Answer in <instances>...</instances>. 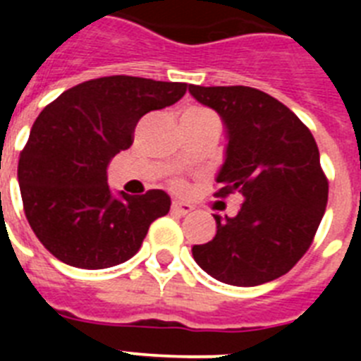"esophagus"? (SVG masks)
Wrapping results in <instances>:
<instances>
[{"label":"esophagus","mask_w":361,"mask_h":361,"mask_svg":"<svg viewBox=\"0 0 361 361\" xmlns=\"http://www.w3.org/2000/svg\"><path fill=\"white\" fill-rule=\"evenodd\" d=\"M191 206L190 204H184V202H177V200H175L173 204H171V212L173 213H177V215H188V213H191Z\"/></svg>","instance_id":"esophagus-1"}]
</instances>
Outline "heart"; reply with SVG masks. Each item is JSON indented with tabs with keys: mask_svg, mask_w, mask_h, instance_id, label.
I'll return each instance as SVG.
<instances>
[{
	"mask_svg": "<svg viewBox=\"0 0 361 361\" xmlns=\"http://www.w3.org/2000/svg\"><path fill=\"white\" fill-rule=\"evenodd\" d=\"M188 111H206L204 110V108H191V110H188ZM178 186H180V183H177Z\"/></svg>",
	"mask_w": 361,
	"mask_h": 361,
	"instance_id": "1",
	"label": "heart"
}]
</instances>
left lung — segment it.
<instances>
[{
    "label": "left lung",
    "mask_w": 361,
    "mask_h": 361,
    "mask_svg": "<svg viewBox=\"0 0 361 361\" xmlns=\"http://www.w3.org/2000/svg\"><path fill=\"white\" fill-rule=\"evenodd\" d=\"M190 94L222 117L228 133L215 197L240 193L235 216L213 215L216 235L193 245L208 275L251 288L286 275L309 250L327 206L329 183L309 128L251 86H195Z\"/></svg>",
    "instance_id": "left-lung-1"
}]
</instances>
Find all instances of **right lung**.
Segmentation results:
<instances>
[{
    "label": "right lung",
    "instance_id": "right-lung-1",
    "mask_svg": "<svg viewBox=\"0 0 361 361\" xmlns=\"http://www.w3.org/2000/svg\"><path fill=\"white\" fill-rule=\"evenodd\" d=\"M186 88L110 75L73 86L44 106L19 155L18 180L28 224L54 257L81 269H104L139 251L171 200L162 190L114 197L108 162L132 146L145 114L175 104Z\"/></svg>",
    "mask_w": 361,
    "mask_h": 361
}]
</instances>
